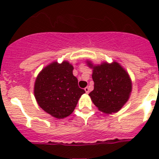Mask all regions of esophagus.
<instances>
[{
	"mask_svg": "<svg viewBox=\"0 0 159 159\" xmlns=\"http://www.w3.org/2000/svg\"><path fill=\"white\" fill-rule=\"evenodd\" d=\"M84 91H85V92L87 93V94H89V91H90V89H89V87H86V88H84Z\"/></svg>",
	"mask_w": 159,
	"mask_h": 159,
	"instance_id": "obj_1",
	"label": "esophagus"
}]
</instances>
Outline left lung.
I'll return each instance as SVG.
<instances>
[{"instance_id": "left-lung-1", "label": "left lung", "mask_w": 159, "mask_h": 159, "mask_svg": "<svg viewBox=\"0 0 159 159\" xmlns=\"http://www.w3.org/2000/svg\"><path fill=\"white\" fill-rule=\"evenodd\" d=\"M87 65L93 71L94 90L89 95L94 105L105 114L121 110L129 101L132 89L129 73L116 61L95 65L87 61Z\"/></svg>"}]
</instances>
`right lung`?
Returning <instances> with one entry per match:
<instances>
[{"instance_id":"obj_1","label":"right lung","mask_w":159,"mask_h":159,"mask_svg":"<svg viewBox=\"0 0 159 159\" xmlns=\"http://www.w3.org/2000/svg\"><path fill=\"white\" fill-rule=\"evenodd\" d=\"M74 67L67 61L44 67L35 80L34 93L38 105L51 116L64 118L74 111L84 90L80 89Z\"/></svg>"}]
</instances>
